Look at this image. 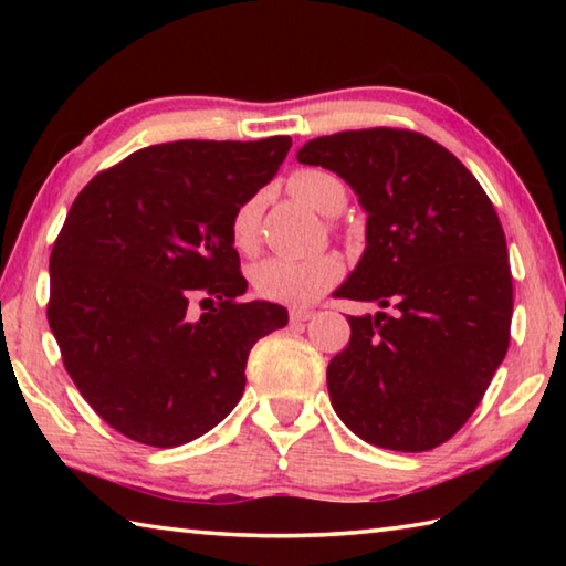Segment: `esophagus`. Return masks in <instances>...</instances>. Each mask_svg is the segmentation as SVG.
<instances>
[{
	"label": "esophagus",
	"mask_w": 566,
	"mask_h": 566,
	"mask_svg": "<svg viewBox=\"0 0 566 566\" xmlns=\"http://www.w3.org/2000/svg\"><path fill=\"white\" fill-rule=\"evenodd\" d=\"M314 317L312 310H302V306H294V310H290V319L294 324H302V322H310Z\"/></svg>",
	"instance_id": "obj_1"
}]
</instances>
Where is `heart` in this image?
I'll list each match as a JSON object with an SVG mask.
<instances>
[{
	"mask_svg": "<svg viewBox=\"0 0 566 566\" xmlns=\"http://www.w3.org/2000/svg\"><path fill=\"white\" fill-rule=\"evenodd\" d=\"M290 191L314 212L337 214L347 202L342 181L322 169H302L292 175ZM256 222H260V199H249L237 209L232 219V239L239 249L256 244ZM344 272L337 254H314L306 260L292 256H266L252 266V284L266 300L286 304H310L329 290Z\"/></svg>",
	"mask_w": 566,
	"mask_h": 566,
	"instance_id": "heart-1",
	"label": "heart"
}]
</instances>
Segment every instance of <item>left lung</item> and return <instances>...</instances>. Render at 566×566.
<instances>
[{
  "mask_svg": "<svg viewBox=\"0 0 566 566\" xmlns=\"http://www.w3.org/2000/svg\"><path fill=\"white\" fill-rule=\"evenodd\" d=\"M296 159L342 177L367 214V247L334 294L391 310L349 317L327 367L332 407L364 442L434 449L472 417L510 347L500 217L472 171L417 132H339Z\"/></svg>",
  "mask_w": 566,
  "mask_h": 566,
  "instance_id": "1",
  "label": "left lung"
}]
</instances>
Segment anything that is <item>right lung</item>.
<instances>
[{"mask_svg":"<svg viewBox=\"0 0 566 566\" xmlns=\"http://www.w3.org/2000/svg\"><path fill=\"white\" fill-rule=\"evenodd\" d=\"M290 147L151 145L74 199L50 256L46 319L76 389L134 442L169 449L207 434L242 399L249 349L290 322L282 304L242 302L232 239L237 209ZM197 291L218 306L191 321Z\"/></svg>","mask_w":566,"mask_h":566,"instance_id":"add662e5","label":"right lung"}]
</instances>
